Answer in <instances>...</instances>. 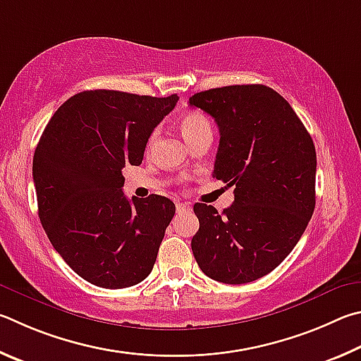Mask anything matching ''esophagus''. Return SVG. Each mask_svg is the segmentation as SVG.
I'll return each instance as SVG.
<instances>
[{"mask_svg": "<svg viewBox=\"0 0 361 361\" xmlns=\"http://www.w3.org/2000/svg\"><path fill=\"white\" fill-rule=\"evenodd\" d=\"M190 204L188 203H177V212H184V211H188L190 209Z\"/></svg>", "mask_w": 361, "mask_h": 361, "instance_id": "1", "label": "esophagus"}]
</instances>
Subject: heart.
<instances>
[{"mask_svg": "<svg viewBox=\"0 0 361 361\" xmlns=\"http://www.w3.org/2000/svg\"><path fill=\"white\" fill-rule=\"evenodd\" d=\"M179 128L182 131V135H184V137L187 139V142H190L192 139L204 135L207 131L212 133L211 122L201 112H187L185 116H182V118L179 120ZM155 137H157V133H152L147 142L149 149L150 145L154 144Z\"/></svg>", "mask_w": 361, "mask_h": 361, "instance_id": "heart-1", "label": "heart"}]
</instances>
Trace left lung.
<instances>
[{
    "label": "left lung",
    "instance_id": "1",
    "mask_svg": "<svg viewBox=\"0 0 361 361\" xmlns=\"http://www.w3.org/2000/svg\"><path fill=\"white\" fill-rule=\"evenodd\" d=\"M188 103L216 120L220 142L212 176L236 187L222 214L193 206L200 220L195 260L214 281H257L286 260L312 217V137L287 99L267 85L211 88Z\"/></svg>",
    "mask_w": 361,
    "mask_h": 361
}]
</instances>
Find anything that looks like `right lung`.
Returning a JSON list of instances; mask_svg holds the SVG:
<instances>
[{
    "label": "right lung",
    "mask_w": 361,
    "mask_h": 361,
    "mask_svg": "<svg viewBox=\"0 0 361 361\" xmlns=\"http://www.w3.org/2000/svg\"><path fill=\"white\" fill-rule=\"evenodd\" d=\"M177 99L80 92L56 109L37 142L41 224L68 267L93 286H136L154 268L176 206L160 195L130 201L122 169L142 163L152 131Z\"/></svg>",
    "instance_id": "add662e5"
}]
</instances>
